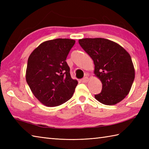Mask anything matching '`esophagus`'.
Listing matches in <instances>:
<instances>
[{
  "label": "esophagus",
  "mask_w": 149,
  "mask_h": 149,
  "mask_svg": "<svg viewBox=\"0 0 149 149\" xmlns=\"http://www.w3.org/2000/svg\"><path fill=\"white\" fill-rule=\"evenodd\" d=\"M88 81H89V78H88V77H84L83 79H82V81H83V83H87Z\"/></svg>",
  "instance_id": "34e87169"
}]
</instances>
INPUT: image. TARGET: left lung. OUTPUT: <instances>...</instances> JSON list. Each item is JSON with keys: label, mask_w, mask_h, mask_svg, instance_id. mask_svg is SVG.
Segmentation results:
<instances>
[{"label": "left lung", "mask_w": 149, "mask_h": 149, "mask_svg": "<svg viewBox=\"0 0 149 149\" xmlns=\"http://www.w3.org/2000/svg\"><path fill=\"white\" fill-rule=\"evenodd\" d=\"M79 43L93 59L95 76L102 84L99 94L95 95L105 105H115L129 94L135 77L130 54L111 40L96 38L79 40Z\"/></svg>", "instance_id": "obj_1"}]
</instances>
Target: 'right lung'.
I'll use <instances>...</instances> for the list:
<instances>
[{
    "mask_svg": "<svg viewBox=\"0 0 149 149\" xmlns=\"http://www.w3.org/2000/svg\"><path fill=\"white\" fill-rule=\"evenodd\" d=\"M75 43L74 40L67 38L45 41L28 58L26 81L43 105L59 106L74 94L78 82L71 77L66 59Z\"/></svg>",
    "mask_w": 149,
    "mask_h": 149,
    "instance_id": "1",
    "label": "right lung"
}]
</instances>
